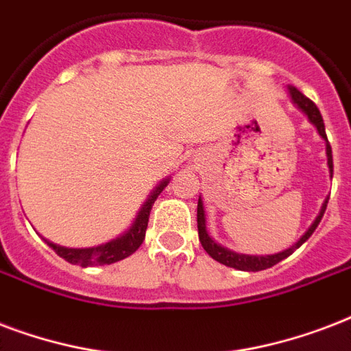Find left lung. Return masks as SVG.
<instances>
[{
	"label": "left lung",
	"instance_id": "1",
	"mask_svg": "<svg viewBox=\"0 0 351 351\" xmlns=\"http://www.w3.org/2000/svg\"><path fill=\"white\" fill-rule=\"evenodd\" d=\"M287 89H289V95H291L293 104L297 106L298 110L302 111V113H306V117L309 119V122H311V124L317 128V132H319L320 137L326 141L328 168H330V176L333 178V157H331V146H330V143H328V137H326L324 121H322V115H320L319 108H317V106H315V102H311L308 97H304V95L300 93L297 88L287 86ZM328 199H330V197H326V201L322 203V208H320L319 216L315 218V221L311 223V227L306 230V234H304L302 238H300V240L295 243V245L289 247V249H286V251L276 252V254H267V256H249V254H238V252L225 249V247H221L219 243H216V241H214L213 238L208 236V232H206L205 208H203V201H201V197H199V201H197V234H199L201 245H203V249L208 252V256H213L216 262L223 263V265H227V267L240 269V271H263V269L273 267V265H276L278 262H282L284 258H287L289 254H293V252H295V249H298V247L302 245L304 241L308 240L309 236L313 234L315 229L319 227L320 219H322V216H324L326 206H328Z\"/></svg>",
	"mask_w": 351,
	"mask_h": 351
}]
</instances>
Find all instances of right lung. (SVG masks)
Segmentation results:
<instances>
[{
	"label": "right lung",
	"mask_w": 351,
	"mask_h": 351,
	"mask_svg": "<svg viewBox=\"0 0 351 351\" xmlns=\"http://www.w3.org/2000/svg\"><path fill=\"white\" fill-rule=\"evenodd\" d=\"M170 178L162 179L161 183L157 184L156 190L152 192L150 197L146 199V203L143 205V208L138 210L137 218L133 221V225L124 232L122 236H119L117 240H111L104 245L91 247V249H69V247H60L56 243H51L47 241L49 247H53V251L58 254L60 258H64L65 262L75 263V265H82V267H89V265H110V263H115L119 260H124L130 254L137 251L141 243L145 241L146 227H148V218H150V210L154 203H156L157 195L161 194L165 186L168 184Z\"/></svg>",
	"instance_id": "right-lung-1"
}]
</instances>
